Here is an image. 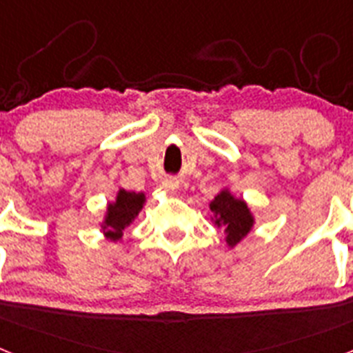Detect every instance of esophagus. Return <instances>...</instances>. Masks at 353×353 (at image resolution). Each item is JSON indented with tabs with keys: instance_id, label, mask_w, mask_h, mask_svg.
I'll list each match as a JSON object with an SVG mask.
<instances>
[{
	"instance_id": "obj_1",
	"label": "esophagus",
	"mask_w": 353,
	"mask_h": 353,
	"mask_svg": "<svg viewBox=\"0 0 353 353\" xmlns=\"http://www.w3.org/2000/svg\"><path fill=\"white\" fill-rule=\"evenodd\" d=\"M162 191L168 192V194H176V191H179V180L166 179L162 182Z\"/></svg>"
}]
</instances>
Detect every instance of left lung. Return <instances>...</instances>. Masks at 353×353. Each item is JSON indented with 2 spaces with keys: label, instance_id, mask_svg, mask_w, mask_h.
<instances>
[{
  "label": "left lung",
  "instance_id": "1",
  "mask_svg": "<svg viewBox=\"0 0 353 353\" xmlns=\"http://www.w3.org/2000/svg\"><path fill=\"white\" fill-rule=\"evenodd\" d=\"M208 207L212 212V224L223 228L224 240L230 249L236 248L254 230L256 219H254V214L248 201L233 194L228 187H224L223 191H219V194L214 196Z\"/></svg>",
  "mask_w": 353,
  "mask_h": 353
}]
</instances>
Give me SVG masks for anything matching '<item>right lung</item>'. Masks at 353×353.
I'll list each match as a JSON object with an SVG mask.
<instances>
[{
  "label": "right lung",
  "mask_w": 353,
  "mask_h": 353,
  "mask_svg": "<svg viewBox=\"0 0 353 353\" xmlns=\"http://www.w3.org/2000/svg\"><path fill=\"white\" fill-rule=\"evenodd\" d=\"M146 203L145 192L118 189L113 201H109L101 221V233L109 242H121L123 232L136 221Z\"/></svg>",
  "instance_id": "obj_1"
}]
</instances>
